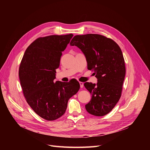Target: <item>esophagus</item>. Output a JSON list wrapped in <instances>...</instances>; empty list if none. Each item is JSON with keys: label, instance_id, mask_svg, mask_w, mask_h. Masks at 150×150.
Here are the masks:
<instances>
[{"label": "esophagus", "instance_id": "34e87169", "mask_svg": "<svg viewBox=\"0 0 150 150\" xmlns=\"http://www.w3.org/2000/svg\"><path fill=\"white\" fill-rule=\"evenodd\" d=\"M79 85H80V87L82 88L83 87V82H79Z\"/></svg>", "mask_w": 150, "mask_h": 150}]
</instances>
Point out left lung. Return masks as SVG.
Masks as SVG:
<instances>
[{
	"label": "left lung",
	"mask_w": 150,
	"mask_h": 150,
	"mask_svg": "<svg viewBox=\"0 0 150 150\" xmlns=\"http://www.w3.org/2000/svg\"><path fill=\"white\" fill-rule=\"evenodd\" d=\"M83 52L89 70H93L97 83L85 82L92 95L85 109L91 115L103 116L110 112L119 101L126 69L122 50L112 39L96 34L77 35L70 42Z\"/></svg>",
	"instance_id": "8db88e82"
}]
</instances>
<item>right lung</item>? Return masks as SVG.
I'll list each match as a JSON object with an SVG mask.
<instances>
[{
    "label": "right lung",
    "mask_w": 150,
    "mask_h": 150,
    "mask_svg": "<svg viewBox=\"0 0 150 150\" xmlns=\"http://www.w3.org/2000/svg\"><path fill=\"white\" fill-rule=\"evenodd\" d=\"M72 34L39 37L26 49L19 68V77L25 98L34 112L47 120L61 117L69 99L79 91L77 81L54 82L62 52Z\"/></svg>",
    "instance_id": "1"
}]
</instances>
